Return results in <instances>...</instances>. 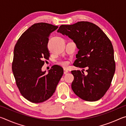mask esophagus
<instances>
[{"label":"esophagus","mask_w":126,"mask_h":126,"mask_svg":"<svg viewBox=\"0 0 126 126\" xmlns=\"http://www.w3.org/2000/svg\"><path fill=\"white\" fill-rule=\"evenodd\" d=\"M63 70H64V74H66L67 73H68V71L67 69H65V68H64Z\"/></svg>","instance_id":"esophagus-1"}]
</instances>
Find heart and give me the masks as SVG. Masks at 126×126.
Masks as SVG:
<instances>
[{"instance_id": "obj_1", "label": "heart", "mask_w": 126, "mask_h": 126, "mask_svg": "<svg viewBox=\"0 0 126 126\" xmlns=\"http://www.w3.org/2000/svg\"><path fill=\"white\" fill-rule=\"evenodd\" d=\"M60 64L61 65H63L64 67H67V66H68L69 63H68V62L67 61H62V62H61Z\"/></svg>"}]
</instances>
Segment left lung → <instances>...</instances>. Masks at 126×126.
<instances>
[{
  "label": "left lung",
  "mask_w": 126,
  "mask_h": 126,
  "mask_svg": "<svg viewBox=\"0 0 126 126\" xmlns=\"http://www.w3.org/2000/svg\"><path fill=\"white\" fill-rule=\"evenodd\" d=\"M57 32L68 36L79 49L73 65L87 68L86 75L83 71H71L72 90L86 101L101 99L109 89L116 69L110 40L97 25L84 21L62 25Z\"/></svg>",
  "instance_id": "8db88e82"
}]
</instances>
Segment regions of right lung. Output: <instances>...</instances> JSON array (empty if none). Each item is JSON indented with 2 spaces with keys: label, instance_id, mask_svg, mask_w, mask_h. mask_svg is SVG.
<instances>
[{
  "label": "right lung",
  "instance_id": "right-lung-1",
  "mask_svg": "<svg viewBox=\"0 0 126 126\" xmlns=\"http://www.w3.org/2000/svg\"><path fill=\"white\" fill-rule=\"evenodd\" d=\"M58 26L46 23L34 24L19 38L14 49L12 71L16 86L25 99L41 103L52 96L63 74L61 66L54 65L48 73L43 72L48 59L49 37Z\"/></svg>",
  "mask_w": 126,
  "mask_h": 126
}]
</instances>
